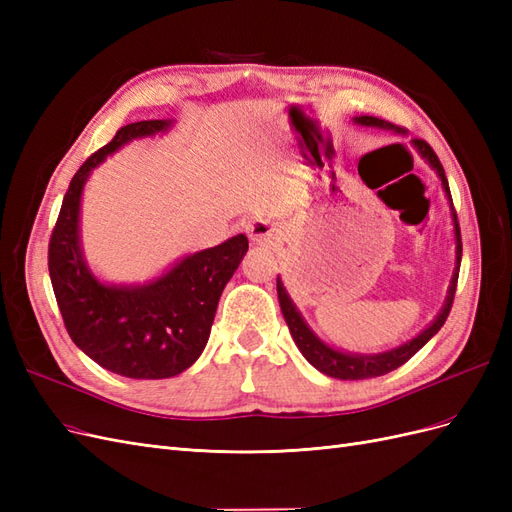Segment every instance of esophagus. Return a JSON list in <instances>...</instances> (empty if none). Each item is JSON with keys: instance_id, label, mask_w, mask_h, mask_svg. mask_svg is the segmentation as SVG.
Masks as SVG:
<instances>
[{"instance_id": "obj_1", "label": "esophagus", "mask_w": 512, "mask_h": 512, "mask_svg": "<svg viewBox=\"0 0 512 512\" xmlns=\"http://www.w3.org/2000/svg\"><path fill=\"white\" fill-rule=\"evenodd\" d=\"M245 230H247V237H250L252 243L256 245H273L277 239H280L277 228L267 220H252L245 226Z\"/></svg>"}]
</instances>
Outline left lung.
<instances>
[{
  "instance_id": "left-lung-1",
  "label": "left lung",
  "mask_w": 512,
  "mask_h": 512,
  "mask_svg": "<svg viewBox=\"0 0 512 512\" xmlns=\"http://www.w3.org/2000/svg\"><path fill=\"white\" fill-rule=\"evenodd\" d=\"M354 123H359V126H367V128H380V130H393L397 134H404V128L393 126V123L378 119V117H354ZM412 145L414 149L421 153V158H425V162L436 170L440 181H442V188L448 196V203H451V215H453V224H455V243H457V250H455V271H453V280L451 286H448V294H446V301L442 312L436 316L429 327L425 331L418 333L416 337H412L410 342L401 344L393 350H386L380 354H350V352H342V350H335L329 344H324L322 339L307 327V322L303 320L301 312L297 309V305L292 303V299L288 297V292L282 284L280 277H277V299H280V307H282V314L284 320L290 329V335L294 339V344L301 350V354L309 361V365H314L322 374H327L331 378L337 380H365V378H376V376H384L389 374V371L397 369L404 365L406 361H410L412 356L421 350L429 339L436 335L442 324L446 322L448 314H451V307H453V299H455V290H457V277H459V265H461V232H459V222H457V213L453 209V198H451V190H448V181L444 175V168L438 160L436 153L433 149L423 141V138H412Z\"/></svg>"
}]
</instances>
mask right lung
<instances>
[{"mask_svg": "<svg viewBox=\"0 0 512 512\" xmlns=\"http://www.w3.org/2000/svg\"><path fill=\"white\" fill-rule=\"evenodd\" d=\"M173 121L128 123L91 156L70 181L49 243V273L72 342L91 361L136 380L173 378L203 354L215 309L247 252V237L181 258L147 284H104L89 271L81 250L79 213L91 170L134 138L166 132Z\"/></svg>", "mask_w": 512, "mask_h": 512, "instance_id": "obj_1", "label": "right lung"}]
</instances>
